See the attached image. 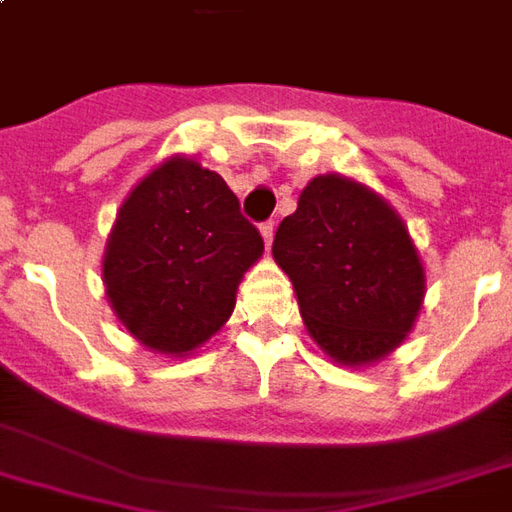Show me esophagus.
<instances>
[{
    "mask_svg": "<svg viewBox=\"0 0 512 512\" xmlns=\"http://www.w3.org/2000/svg\"><path fill=\"white\" fill-rule=\"evenodd\" d=\"M274 230H277V224H274V222L260 224V235H263L266 246H271V241H274Z\"/></svg>",
    "mask_w": 512,
    "mask_h": 512,
    "instance_id": "obj_1",
    "label": "esophagus"
}]
</instances>
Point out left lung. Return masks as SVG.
Returning <instances> with one entry per match:
<instances>
[{
	"label": "left lung",
	"instance_id": "1",
	"mask_svg": "<svg viewBox=\"0 0 512 512\" xmlns=\"http://www.w3.org/2000/svg\"><path fill=\"white\" fill-rule=\"evenodd\" d=\"M271 252L310 337L340 365L384 359L417 321L425 296L417 246L392 205L356 180L312 178Z\"/></svg>",
	"mask_w": 512,
	"mask_h": 512
}]
</instances>
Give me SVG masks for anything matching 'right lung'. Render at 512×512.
<instances>
[{"mask_svg": "<svg viewBox=\"0 0 512 512\" xmlns=\"http://www.w3.org/2000/svg\"><path fill=\"white\" fill-rule=\"evenodd\" d=\"M263 238L222 175L172 156L136 183L104 252L106 299L150 351L186 356L233 315Z\"/></svg>", "mask_w": 512, "mask_h": 512, "instance_id": "right-lung-1", "label": "right lung"}]
</instances>
